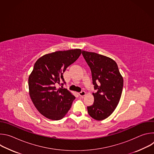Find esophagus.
<instances>
[{
	"label": "esophagus",
	"instance_id": "esophagus-1",
	"mask_svg": "<svg viewBox=\"0 0 154 154\" xmlns=\"http://www.w3.org/2000/svg\"><path fill=\"white\" fill-rule=\"evenodd\" d=\"M79 96H81V97H83V96H85V94H86V93H85V91H82L81 92H80V93H79Z\"/></svg>",
	"mask_w": 154,
	"mask_h": 154
}]
</instances>
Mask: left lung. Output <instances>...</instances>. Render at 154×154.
Returning a JSON list of instances; mask_svg holds the SVG:
<instances>
[{
    "mask_svg": "<svg viewBox=\"0 0 154 154\" xmlns=\"http://www.w3.org/2000/svg\"><path fill=\"white\" fill-rule=\"evenodd\" d=\"M82 55L89 66L92 75L94 101L87 106L93 119L101 121L115 111L120 100L123 88V78L116 63L112 58L94 52L82 51Z\"/></svg>",
    "mask_w": 154,
    "mask_h": 154,
    "instance_id": "obj_1",
    "label": "left lung"
}]
</instances>
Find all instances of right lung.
<instances>
[{"mask_svg": "<svg viewBox=\"0 0 154 154\" xmlns=\"http://www.w3.org/2000/svg\"><path fill=\"white\" fill-rule=\"evenodd\" d=\"M79 49L56 51L40 57L35 63L29 77L30 98L38 111L52 120L62 119L69 110L75 97L63 87L55 85L61 80L66 83L63 73L79 57Z\"/></svg>", "mask_w": 154, "mask_h": 154, "instance_id": "1", "label": "right lung"}]
</instances>
